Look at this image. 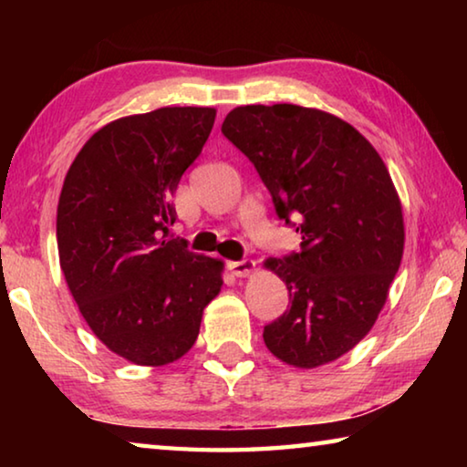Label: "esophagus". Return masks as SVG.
Instances as JSON below:
<instances>
[{"label": "esophagus", "mask_w": 467, "mask_h": 467, "mask_svg": "<svg viewBox=\"0 0 467 467\" xmlns=\"http://www.w3.org/2000/svg\"><path fill=\"white\" fill-rule=\"evenodd\" d=\"M226 267L231 270L233 275L244 278V275H249L253 270H255V262H253V259H241V262H228Z\"/></svg>", "instance_id": "obj_1"}]
</instances>
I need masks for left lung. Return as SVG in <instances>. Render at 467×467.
Wrapping results in <instances>:
<instances>
[{
    "label": "left lung",
    "instance_id": "obj_1",
    "mask_svg": "<svg viewBox=\"0 0 467 467\" xmlns=\"http://www.w3.org/2000/svg\"><path fill=\"white\" fill-rule=\"evenodd\" d=\"M223 133L303 239L298 253L265 262L290 296L286 313L264 327L267 350L298 368L339 358L375 326L404 255L389 171L362 133L319 109L236 107Z\"/></svg>",
    "mask_w": 467,
    "mask_h": 467
}]
</instances>
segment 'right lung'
<instances>
[{
  "mask_svg": "<svg viewBox=\"0 0 467 467\" xmlns=\"http://www.w3.org/2000/svg\"><path fill=\"white\" fill-rule=\"evenodd\" d=\"M214 119L210 107L123 117L86 141L63 181V275L94 336L133 365L162 367L189 352L223 286L220 259L171 236L172 193Z\"/></svg>",
  "mask_w": 467,
  "mask_h": 467,
  "instance_id": "right-lung-1",
  "label": "right lung"
}]
</instances>
